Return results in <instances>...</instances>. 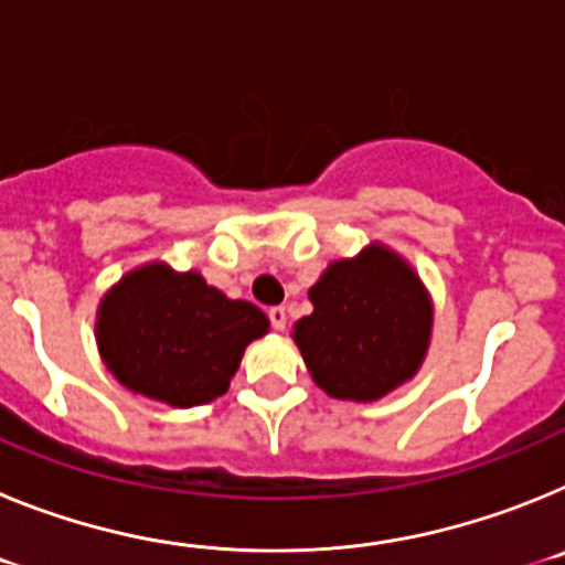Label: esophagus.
<instances>
[{
  "label": "esophagus",
  "instance_id": "1",
  "mask_svg": "<svg viewBox=\"0 0 565 565\" xmlns=\"http://www.w3.org/2000/svg\"><path fill=\"white\" fill-rule=\"evenodd\" d=\"M268 319H271V328H274V331H286V326H288L286 308H282V306L271 308V311H268Z\"/></svg>",
  "mask_w": 565,
  "mask_h": 565
}]
</instances>
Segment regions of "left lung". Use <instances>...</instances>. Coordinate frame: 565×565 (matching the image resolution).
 <instances>
[{"label": "left lung", "instance_id": "1", "mask_svg": "<svg viewBox=\"0 0 565 565\" xmlns=\"http://www.w3.org/2000/svg\"><path fill=\"white\" fill-rule=\"evenodd\" d=\"M308 299L313 311L291 337L311 379L331 398L379 402L411 382L430 351V291L384 243L328 263Z\"/></svg>", "mask_w": 565, "mask_h": 565}]
</instances>
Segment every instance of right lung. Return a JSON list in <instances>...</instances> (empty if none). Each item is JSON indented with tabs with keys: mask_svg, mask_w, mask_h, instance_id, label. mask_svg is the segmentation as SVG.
Wrapping results in <instances>:
<instances>
[{
	"mask_svg": "<svg viewBox=\"0 0 565 565\" xmlns=\"http://www.w3.org/2000/svg\"><path fill=\"white\" fill-rule=\"evenodd\" d=\"M266 333L268 317L257 306L163 259L129 268L96 311L107 371L127 391L181 411L223 396L248 344Z\"/></svg>",
	"mask_w": 565,
	"mask_h": 565,
	"instance_id": "right-lung-1",
	"label": "right lung"
}]
</instances>
